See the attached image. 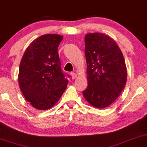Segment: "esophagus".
Returning a JSON list of instances; mask_svg holds the SVG:
<instances>
[{
  "instance_id": "obj_1",
  "label": "esophagus",
  "mask_w": 147,
  "mask_h": 147,
  "mask_svg": "<svg viewBox=\"0 0 147 147\" xmlns=\"http://www.w3.org/2000/svg\"><path fill=\"white\" fill-rule=\"evenodd\" d=\"M71 77H72V79H75L76 77H77V74L75 73V72H71Z\"/></svg>"
}]
</instances>
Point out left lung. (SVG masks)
Here are the masks:
<instances>
[{"mask_svg": "<svg viewBox=\"0 0 147 147\" xmlns=\"http://www.w3.org/2000/svg\"><path fill=\"white\" fill-rule=\"evenodd\" d=\"M87 87L83 91L93 107H108L126 85L127 70L122 52L114 40L101 33L85 37Z\"/></svg>", "mask_w": 147, "mask_h": 147, "instance_id": "left-lung-1", "label": "left lung"}]
</instances>
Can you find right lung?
I'll return each instance as SVG.
<instances>
[{
  "mask_svg": "<svg viewBox=\"0 0 147 147\" xmlns=\"http://www.w3.org/2000/svg\"><path fill=\"white\" fill-rule=\"evenodd\" d=\"M62 39L58 34L43 35L29 44L21 58L19 87L25 99L40 110L53 107L67 87L58 53Z\"/></svg>",
  "mask_w": 147,
  "mask_h": 147,
  "instance_id": "right-lung-1",
  "label": "right lung"
}]
</instances>
